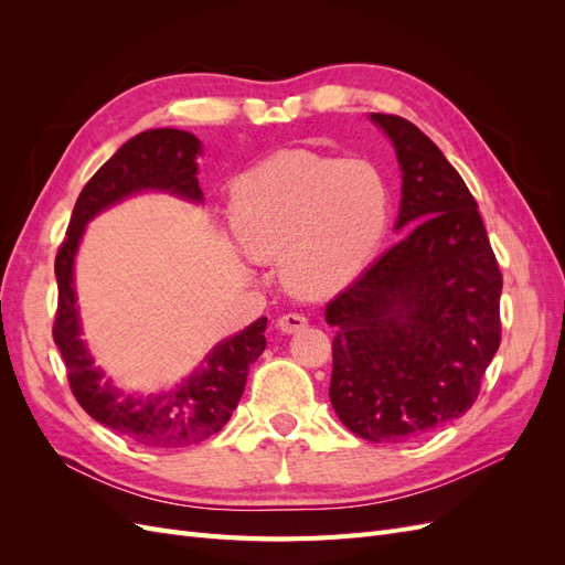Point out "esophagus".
Returning <instances> with one entry per match:
<instances>
[{"mask_svg":"<svg viewBox=\"0 0 565 565\" xmlns=\"http://www.w3.org/2000/svg\"><path fill=\"white\" fill-rule=\"evenodd\" d=\"M306 324H309V318L301 316V313H285L278 318V330L285 332V334H292V332H299L303 330Z\"/></svg>","mask_w":565,"mask_h":565,"instance_id":"34e87169","label":"esophagus"}]
</instances>
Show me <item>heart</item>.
<instances>
[{
	"label": "heart",
	"mask_w": 565,
	"mask_h": 565,
	"mask_svg": "<svg viewBox=\"0 0 565 565\" xmlns=\"http://www.w3.org/2000/svg\"><path fill=\"white\" fill-rule=\"evenodd\" d=\"M391 202L377 162L289 148L235 179L231 224L252 256H280L287 285L318 297L349 285L372 262Z\"/></svg>",
	"instance_id": "heart-1"
}]
</instances>
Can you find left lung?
Wrapping results in <instances>:
<instances>
[{
    "label": "left lung",
    "instance_id": "left-lung-1",
    "mask_svg": "<svg viewBox=\"0 0 565 565\" xmlns=\"http://www.w3.org/2000/svg\"><path fill=\"white\" fill-rule=\"evenodd\" d=\"M396 148L403 241L337 295L330 401L372 443L419 438L461 417L500 349L502 273L478 204L438 146L398 115L372 113Z\"/></svg>",
    "mask_w": 565,
    "mask_h": 565
}]
</instances>
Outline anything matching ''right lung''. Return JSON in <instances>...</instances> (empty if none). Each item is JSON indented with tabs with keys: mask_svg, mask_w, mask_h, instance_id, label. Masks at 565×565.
<instances>
[{
	"mask_svg": "<svg viewBox=\"0 0 565 565\" xmlns=\"http://www.w3.org/2000/svg\"><path fill=\"white\" fill-rule=\"evenodd\" d=\"M200 150L195 136L181 129H148L134 136L82 188L56 254L54 341L63 355L73 396L98 424L158 450L195 446L224 429L241 403L249 365L266 349V318L221 341L183 384L158 396H127L104 380V372L94 367V358L79 339L73 266L84 226L119 200L141 191H164L202 202L195 162Z\"/></svg>",
	"mask_w": 565,
	"mask_h": 565,
	"instance_id": "add662e5",
	"label": "right lung"
}]
</instances>
